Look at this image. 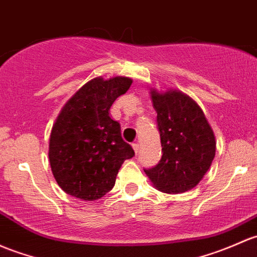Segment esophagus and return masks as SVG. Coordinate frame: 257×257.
I'll return each mask as SVG.
<instances>
[{
  "label": "esophagus",
  "instance_id": "34e87169",
  "mask_svg": "<svg viewBox=\"0 0 257 257\" xmlns=\"http://www.w3.org/2000/svg\"><path fill=\"white\" fill-rule=\"evenodd\" d=\"M133 149H134V151H136V154H138L139 153V150H140V145H139V143H133Z\"/></svg>",
  "mask_w": 257,
  "mask_h": 257
}]
</instances>
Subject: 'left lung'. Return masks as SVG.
<instances>
[{
  "mask_svg": "<svg viewBox=\"0 0 257 257\" xmlns=\"http://www.w3.org/2000/svg\"><path fill=\"white\" fill-rule=\"evenodd\" d=\"M158 113L163 158L144 170L156 190L183 193L196 187L215 156V137L206 115L193 98L180 90H150Z\"/></svg>",
  "mask_w": 257,
  "mask_h": 257,
  "instance_id": "8db88e82",
  "label": "left lung"
}]
</instances>
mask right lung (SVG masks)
<instances>
[{
  "label": "right lung",
  "mask_w": 257,
  "mask_h": 257,
  "mask_svg": "<svg viewBox=\"0 0 257 257\" xmlns=\"http://www.w3.org/2000/svg\"><path fill=\"white\" fill-rule=\"evenodd\" d=\"M133 80L94 77L61 108L49 139V161L61 190L83 201L109 192L121 164L134 150L121 139L120 124L109 115L113 102Z\"/></svg>",
  "instance_id": "add662e5"
}]
</instances>
